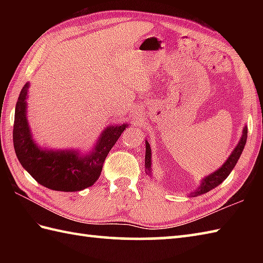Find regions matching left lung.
Listing matches in <instances>:
<instances>
[{"label": "left lung", "mask_w": 263, "mask_h": 263, "mask_svg": "<svg viewBox=\"0 0 263 263\" xmlns=\"http://www.w3.org/2000/svg\"><path fill=\"white\" fill-rule=\"evenodd\" d=\"M247 139H248V127L244 128L243 131V136L241 138V140H239L237 147L235 148V150L232 153V155L230 156V158L227 159L226 163L222 165L221 168H219L218 171H216L214 174L209 175L208 177H205L204 180L201 183L200 187L197 190V191L193 192L195 195H201L203 193L209 192L210 190H212L214 187H216L217 185H219V184L225 181L227 176L231 174V172L233 171L234 167H235L237 160L239 158V156H241L243 149L245 147V143H247ZM144 165H146V171L148 173L152 172V149H150L149 143L146 141V158H144ZM193 194V193H192Z\"/></svg>", "instance_id": "1"}]
</instances>
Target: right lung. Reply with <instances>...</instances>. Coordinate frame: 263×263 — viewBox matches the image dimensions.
<instances>
[{
	"mask_svg": "<svg viewBox=\"0 0 263 263\" xmlns=\"http://www.w3.org/2000/svg\"><path fill=\"white\" fill-rule=\"evenodd\" d=\"M28 86L22 88L14 113L13 144L20 164L39 184L55 191L73 192L91 186L102 173L109 150L127 125L108 127L86 157H79L76 152H44L33 143L26 119Z\"/></svg>",
	"mask_w": 263,
	"mask_h": 263,
	"instance_id": "1",
	"label": "right lung"
}]
</instances>
